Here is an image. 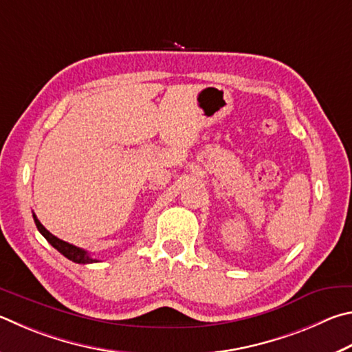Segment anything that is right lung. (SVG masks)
Returning <instances> with one entry per match:
<instances>
[{
	"label": "right lung",
	"instance_id": "1",
	"mask_svg": "<svg viewBox=\"0 0 352 352\" xmlns=\"http://www.w3.org/2000/svg\"><path fill=\"white\" fill-rule=\"evenodd\" d=\"M34 220H35V225L38 228V231L41 232V235L44 239H46L50 245H52L56 251L61 252L63 255H65L66 258L75 261V263H80V265H87V263H95V261H98L97 258H92L91 255L87 254V251H85V249L81 248H76L74 245H70V243L67 241H63L60 240L58 237H55V235L50 234L46 228H44L40 220L36 219V215L34 214Z\"/></svg>",
	"mask_w": 352,
	"mask_h": 352
}]
</instances>
